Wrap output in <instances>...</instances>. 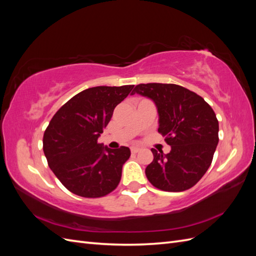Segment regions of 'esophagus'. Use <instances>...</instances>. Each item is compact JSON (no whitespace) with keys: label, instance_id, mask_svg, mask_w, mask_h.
<instances>
[{"label":"esophagus","instance_id":"1","mask_svg":"<svg viewBox=\"0 0 256 256\" xmlns=\"http://www.w3.org/2000/svg\"><path fill=\"white\" fill-rule=\"evenodd\" d=\"M138 152H140V147H136V146L131 147V152H132V154H136Z\"/></svg>","mask_w":256,"mask_h":256}]
</instances>
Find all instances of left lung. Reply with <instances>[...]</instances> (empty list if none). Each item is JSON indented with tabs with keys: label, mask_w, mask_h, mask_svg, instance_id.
<instances>
[{
	"label": "left lung",
	"mask_w": 256,
	"mask_h": 256,
	"mask_svg": "<svg viewBox=\"0 0 256 256\" xmlns=\"http://www.w3.org/2000/svg\"><path fill=\"white\" fill-rule=\"evenodd\" d=\"M152 99L159 115L158 132L171 152L152 148L154 160L145 168L147 180L160 190L180 192L193 187L210 166L219 142V122L205 100L180 85L138 84L131 95Z\"/></svg>",
	"instance_id": "left-lung-1"
}]
</instances>
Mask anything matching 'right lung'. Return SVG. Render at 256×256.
<instances>
[{
  "mask_svg": "<svg viewBox=\"0 0 256 256\" xmlns=\"http://www.w3.org/2000/svg\"><path fill=\"white\" fill-rule=\"evenodd\" d=\"M134 85L84 90L60 108L44 134V152L58 180L74 194L100 198L109 194L130 157L126 146L111 150L97 142L115 106Z\"/></svg>",
  "mask_w": 256,
  "mask_h": 256,
  "instance_id": "right-lung-1",
  "label": "right lung"
}]
</instances>
